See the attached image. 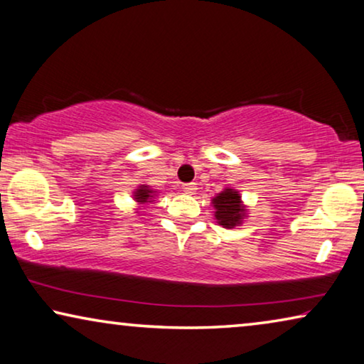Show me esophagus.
Here are the masks:
<instances>
[{
    "mask_svg": "<svg viewBox=\"0 0 364 364\" xmlns=\"http://www.w3.org/2000/svg\"><path fill=\"white\" fill-rule=\"evenodd\" d=\"M182 188H183V192H186V193H191L192 195L195 191H197V183H193V182L183 183Z\"/></svg>",
    "mask_w": 364,
    "mask_h": 364,
    "instance_id": "esophagus-1",
    "label": "esophagus"
}]
</instances>
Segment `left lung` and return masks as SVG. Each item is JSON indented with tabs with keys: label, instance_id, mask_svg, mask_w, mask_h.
<instances>
[{
	"label": "left lung",
	"instance_id": "1",
	"mask_svg": "<svg viewBox=\"0 0 364 364\" xmlns=\"http://www.w3.org/2000/svg\"><path fill=\"white\" fill-rule=\"evenodd\" d=\"M217 223L223 228H235L243 223L246 217V207L241 202V195L235 188H225L212 200Z\"/></svg>",
	"mask_w": 364,
	"mask_h": 364
}]
</instances>
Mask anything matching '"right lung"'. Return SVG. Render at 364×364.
I'll return each instance as SVG.
<instances>
[{"instance_id": "obj_1", "label": "right lung", "mask_w": 364, "mask_h": 364, "mask_svg": "<svg viewBox=\"0 0 364 364\" xmlns=\"http://www.w3.org/2000/svg\"><path fill=\"white\" fill-rule=\"evenodd\" d=\"M154 191H151L149 186H139L134 191V200L138 203H147V202H154Z\"/></svg>"}]
</instances>
